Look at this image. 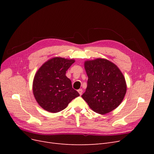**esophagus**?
Instances as JSON below:
<instances>
[{"mask_svg":"<svg viewBox=\"0 0 154 154\" xmlns=\"http://www.w3.org/2000/svg\"><path fill=\"white\" fill-rule=\"evenodd\" d=\"M78 92H79V94H80V95H82V92H83V90L82 89V88H80V89L78 90Z\"/></svg>","mask_w":154,"mask_h":154,"instance_id":"1","label":"esophagus"}]
</instances>
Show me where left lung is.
<instances>
[{"label":"left lung","instance_id":"obj_1","mask_svg":"<svg viewBox=\"0 0 154 154\" xmlns=\"http://www.w3.org/2000/svg\"><path fill=\"white\" fill-rule=\"evenodd\" d=\"M84 66L88 81L82 97L95 112L109 113L121 104L127 92L123 74L114 63L103 58L87 60Z\"/></svg>","mask_w":154,"mask_h":154}]
</instances>
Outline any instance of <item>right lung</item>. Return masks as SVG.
<instances>
[{
  "instance_id": "add662e5",
  "label": "right lung",
  "mask_w": 154,
  "mask_h": 154,
  "mask_svg": "<svg viewBox=\"0 0 154 154\" xmlns=\"http://www.w3.org/2000/svg\"><path fill=\"white\" fill-rule=\"evenodd\" d=\"M74 60L55 57L45 62L36 72L32 91L36 101L44 110L56 113L62 111L80 96L72 87L66 71Z\"/></svg>"
}]
</instances>
